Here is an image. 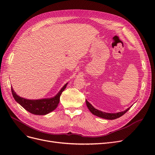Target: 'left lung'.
I'll return each instance as SVG.
<instances>
[{"label":"left lung","mask_w":155,"mask_h":155,"mask_svg":"<svg viewBox=\"0 0 155 155\" xmlns=\"http://www.w3.org/2000/svg\"><path fill=\"white\" fill-rule=\"evenodd\" d=\"M86 105H87L88 109L90 110V111L93 115H94L96 116H98L101 118H103V119H108V120H114V119H117V118H119L120 117L122 116L124 114H126L130 108V107H129L127 109L124 110V111H123V112L114 113V114H110V113H106V112H101V111H100V110L96 109L86 100Z\"/></svg>","instance_id":"1"}]
</instances>
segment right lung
<instances>
[{"instance_id":"right-lung-1","label":"right lung","mask_w":155,"mask_h":155,"mask_svg":"<svg viewBox=\"0 0 155 155\" xmlns=\"http://www.w3.org/2000/svg\"><path fill=\"white\" fill-rule=\"evenodd\" d=\"M68 83H66L57 95L53 98L40 100H28L21 98L13 90L11 87V91L13 97L19 104H20L29 113L43 115L52 112L58 106L60 101V97L62 93L65 89Z\"/></svg>"}]
</instances>
